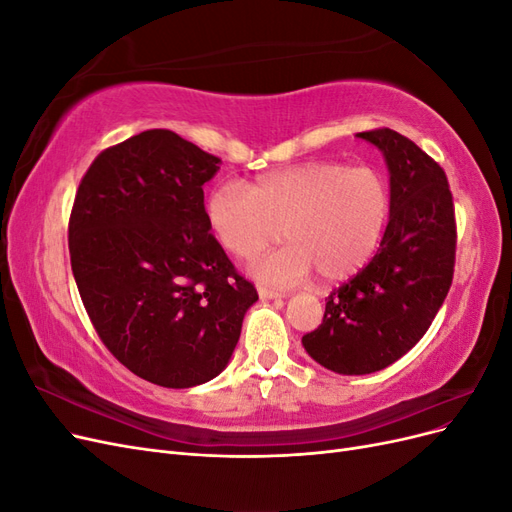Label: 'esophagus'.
<instances>
[{
	"instance_id": "obj_1",
	"label": "esophagus",
	"mask_w": 512,
	"mask_h": 512,
	"mask_svg": "<svg viewBox=\"0 0 512 512\" xmlns=\"http://www.w3.org/2000/svg\"><path fill=\"white\" fill-rule=\"evenodd\" d=\"M258 294H260V299H282L284 297L280 290H273L269 286H258Z\"/></svg>"
}]
</instances>
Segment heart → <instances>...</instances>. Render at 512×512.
Returning <instances> with one entry per match:
<instances>
[{"instance_id": "heart-1", "label": "heart", "mask_w": 512, "mask_h": 512, "mask_svg": "<svg viewBox=\"0 0 512 512\" xmlns=\"http://www.w3.org/2000/svg\"><path fill=\"white\" fill-rule=\"evenodd\" d=\"M393 194L374 166L309 160L271 170L252 183L220 181L205 196V220L222 250L241 262L265 254L280 237L288 245L260 265L271 282L312 275L346 282L374 258L391 222Z\"/></svg>"}]
</instances>
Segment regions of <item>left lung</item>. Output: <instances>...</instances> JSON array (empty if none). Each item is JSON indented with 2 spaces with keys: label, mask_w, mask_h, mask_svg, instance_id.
<instances>
[{
  "label": "left lung",
  "mask_w": 512,
  "mask_h": 512,
  "mask_svg": "<svg viewBox=\"0 0 512 512\" xmlns=\"http://www.w3.org/2000/svg\"><path fill=\"white\" fill-rule=\"evenodd\" d=\"M359 136L389 164L391 222L378 254L329 294L320 327L303 335L309 356L344 376L374 374L416 346L451 290L457 250L444 168L391 128Z\"/></svg>",
  "instance_id": "obj_1"
}]
</instances>
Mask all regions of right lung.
<instances>
[{
	"label": "right lung",
	"mask_w": 512,
	"mask_h": 512,
	"mask_svg": "<svg viewBox=\"0 0 512 512\" xmlns=\"http://www.w3.org/2000/svg\"><path fill=\"white\" fill-rule=\"evenodd\" d=\"M220 162L145 130L98 153L70 211V265L98 337L166 389L218 376L258 299L205 220L203 185Z\"/></svg>",
	"instance_id": "right-lung-1"
}]
</instances>
